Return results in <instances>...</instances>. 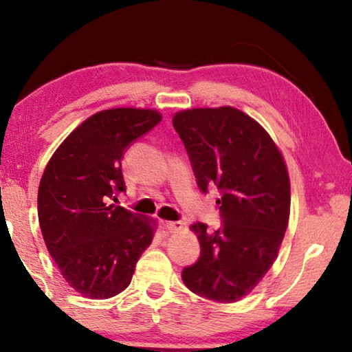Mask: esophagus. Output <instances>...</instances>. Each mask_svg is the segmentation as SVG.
Returning a JSON list of instances; mask_svg holds the SVG:
<instances>
[{
  "instance_id": "esophagus-1",
  "label": "esophagus",
  "mask_w": 352,
  "mask_h": 352,
  "mask_svg": "<svg viewBox=\"0 0 352 352\" xmlns=\"http://www.w3.org/2000/svg\"><path fill=\"white\" fill-rule=\"evenodd\" d=\"M163 226L168 231H170V233H178V231L184 230V223L183 222H163Z\"/></svg>"
}]
</instances>
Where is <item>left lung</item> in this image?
Returning <instances> with one entry per match:
<instances>
[{
    "label": "left lung",
    "mask_w": 352,
    "mask_h": 352,
    "mask_svg": "<svg viewBox=\"0 0 352 352\" xmlns=\"http://www.w3.org/2000/svg\"><path fill=\"white\" fill-rule=\"evenodd\" d=\"M172 124L186 147L199 188L216 184L222 226H189L200 258L183 270L186 287L208 300L236 302L278 258L290 214L287 166L272 136L234 107L177 111Z\"/></svg>",
    "instance_id": "8db88e82"
}]
</instances>
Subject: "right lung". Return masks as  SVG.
<instances>
[{
  "instance_id": "right-lung-1",
  "label": "right lung",
  "mask_w": 352,
  "mask_h": 352,
  "mask_svg": "<svg viewBox=\"0 0 352 352\" xmlns=\"http://www.w3.org/2000/svg\"><path fill=\"white\" fill-rule=\"evenodd\" d=\"M162 118L135 107L94 113L65 138L41 175L37 205L46 248L65 281L90 300L126 290L152 243L157 222L109 200L126 190L124 151Z\"/></svg>"
}]
</instances>
